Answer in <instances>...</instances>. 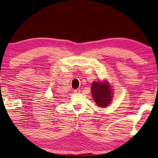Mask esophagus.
I'll return each mask as SVG.
<instances>
[{
  "label": "esophagus",
  "instance_id": "1",
  "mask_svg": "<svg viewBox=\"0 0 158 158\" xmlns=\"http://www.w3.org/2000/svg\"><path fill=\"white\" fill-rule=\"evenodd\" d=\"M79 92H80L79 89H77L74 90V93H79Z\"/></svg>",
  "mask_w": 158,
  "mask_h": 158
}]
</instances>
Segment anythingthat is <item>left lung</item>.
Instances as JSON below:
<instances>
[{
  "label": "left lung",
  "mask_w": 158,
  "mask_h": 158,
  "mask_svg": "<svg viewBox=\"0 0 158 158\" xmlns=\"http://www.w3.org/2000/svg\"><path fill=\"white\" fill-rule=\"evenodd\" d=\"M91 92L95 103L100 107H105L110 104L112 94L110 85L106 82H93Z\"/></svg>",
  "instance_id": "1"
}]
</instances>
